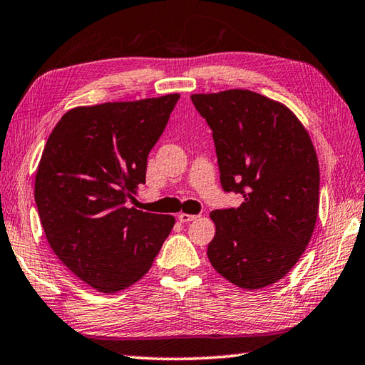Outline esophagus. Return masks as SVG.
Masks as SVG:
<instances>
[{
	"label": "esophagus",
	"mask_w": 365,
	"mask_h": 365,
	"mask_svg": "<svg viewBox=\"0 0 365 365\" xmlns=\"http://www.w3.org/2000/svg\"><path fill=\"white\" fill-rule=\"evenodd\" d=\"M198 216H195V215H187V212H180V215H178V219H180L181 222H190V221H195Z\"/></svg>",
	"instance_id": "esophagus-1"
}]
</instances>
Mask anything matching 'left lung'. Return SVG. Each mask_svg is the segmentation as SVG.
<instances>
[{"label": "left lung", "mask_w": 365, "mask_h": 365, "mask_svg": "<svg viewBox=\"0 0 365 365\" xmlns=\"http://www.w3.org/2000/svg\"><path fill=\"white\" fill-rule=\"evenodd\" d=\"M215 138L221 184L242 194L216 210L208 245L215 270L242 289L277 283L297 264L319 211V163L304 123L289 108L246 88L190 95Z\"/></svg>", "instance_id": "left-lung-1"}]
</instances>
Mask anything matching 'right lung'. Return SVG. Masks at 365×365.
Instances as JSON below:
<instances>
[{
  "label": "right lung",
  "instance_id": "add662e5",
  "mask_svg": "<svg viewBox=\"0 0 365 365\" xmlns=\"http://www.w3.org/2000/svg\"><path fill=\"white\" fill-rule=\"evenodd\" d=\"M180 93L78 106L47 140L34 200L52 251L93 289L114 294L153 267L175 225L170 215L128 208L146 182L148 155Z\"/></svg>",
  "mask_w": 365,
  "mask_h": 365
}]
</instances>
